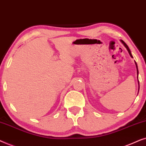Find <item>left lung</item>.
<instances>
[{
    "mask_svg": "<svg viewBox=\"0 0 146 146\" xmlns=\"http://www.w3.org/2000/svg\"><path fill=\"white\" fill-rule=\"evenodd\" d=\"M121 42H122V43L123 44V45L125 46V47L127 48V51H128V53H129V55L131 56V57H132L133 58V56H132V55H131V51H130V50H129V47H128V46L127 45V44H125V42L123 41V40H121ZM135 66H136V69H137V79H138V69H137V63H136V62L135 61ZM138 84H139V81H138Z\"/></svg>",
    "mask_w": 146,
    "mask_h": 146,
    "instance_id": "8db88e82",
    "label": "left lung"
}]
</instances>
